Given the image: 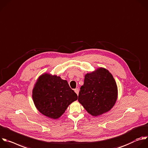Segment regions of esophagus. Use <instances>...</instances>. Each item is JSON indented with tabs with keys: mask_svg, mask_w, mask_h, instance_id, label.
Masks as SVG:
<instances>
[{
	"mask_svg": "<svg viewBox=\"0 0 148 148\" xmlns=\"http://www.w3.org/2000/svg\"><path fill=\"white\" fill-rule=\"evenodd\" d=\"M79 90L78 88H75V92L77 95H78V94H79Z\"/></svg>",
	"mask_w": 148,
	"mask_h": 148,
	"instance_id": "obj_1",
	"label": "esophagus"
}]
</instances>
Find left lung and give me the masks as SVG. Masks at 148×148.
Masks as SVG:
<instances>
[{"label":"left lung","mask_w":148,"mask_h":148,"mask_svg":"<svg viewBox=\"0 0 148 148\" xmlns=\"http://www.w3.org/2000/svg\"><path fill=\"white\" fill-rule=\"evenodd\" d=\"M80 89L79 102L93 116L110 111L117 99L116 82L109 71L103 68L87 73Z\"/></svg>","instance_id":"8db88e82"}]
</instances>
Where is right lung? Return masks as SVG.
<instances>
[{"instance_id":"obj_1","label":"right lung","mask_w":148,"mask_h":148,"mask_svg":"<svg viewBox=\"0 0 148 148\" xmlns=\"http://www.w3.org/2000/svg\"><path fill=\"white\" fill-rule=\"evenodd\" d=\"M33 99L38 110L53 119L60 118L68 106L77 99L66 80L48 73L41 75L33 90Z\"/></svg>"}]
</instances>
